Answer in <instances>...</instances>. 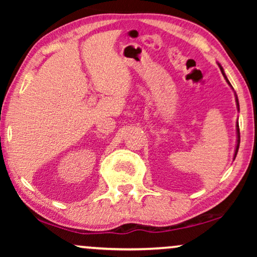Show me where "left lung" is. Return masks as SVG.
<instances>
[{
    "instance_id": "obj_1",
    "label": "left lung",
    "mask_w": 257,
    "mask_h": 257,
    "mask_svg": "<svg viewBox=\"0 0 257 257\" xmlns=\"http://www.w3.org/2000/svg\"><path fill=\"white\" fill-rule=\"evenodd\" d=\"M217 64H219V63H217ZM219 68H220V70H221V72H222V75H223V77H224V79H226V82L228 83V85H229V86L231 87V89H233V86H231V84L229 83V80H228V78H227L226 73H224V71H223V68H222V66H221L220 64H219ZM233 90H234V89H233ZM234 93H235V92H234ZM235 100H236V106H237V110L240 111V105H238V99H237L236 93H235ZM236 136H237V139H236V147H235L234 159H235V158H236V154H237L238 147H240V128H238V124H236Z\"/></svg>"
}]
</instances>
